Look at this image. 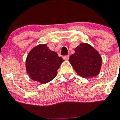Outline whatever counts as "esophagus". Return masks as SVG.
Masks as SVG:
<instances>
[{
  "label": "esophagus",
  "mask_w": 120,
  "mask_h": 120,
  "mask_svg": "<svg viewBox=\"0 0 120 120\" xmlns=\"http://www.w3.org/2000/svg\"><path fill=\"white\" fill-rule=\"evenodd\" d=\"M63 59L65 60V61H68L69 59V55H67V56H64L63 57Z\"/></svg>",
  "instance_id": "1"
}]
</instances>
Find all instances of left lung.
Here are the masks:
<instances>
[{
  "label": "left lung",
  "instance_id": "1",
  "mask_svg": "<svg viewBox=\"0 0 120 120\" xmlns=\"http://www.w3.org/2000/svg\"><path fill=\"white\" fill-rule=\"evenodd\" d=\"M69 62L79 76L89 78L99 74L102 59L92 45L82 43L75 48V53L70 56Z\"/></svg>",
  "mask_w": 120,
  "mask_h": 120
}]
</instances>
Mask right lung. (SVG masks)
I'll list each match as a JSON object with an SVG mask.
<instances>
[{"label": "right lung", "mask_w": 120, "mask_h": 120, "mask_svg": "<svg viewBox=\"0 0 120 120\" xmlns=\"http://www.w3.org/2000/svg\"><path fill=\"white\" fill-rule=\"evenodd\" d=\"M64 60L56 52L49 49L46 44L33 47L26 59V70L32 80L45 84L55 78Z\"/></svg>", "instance_id": "add662e5"}]
</instances>
